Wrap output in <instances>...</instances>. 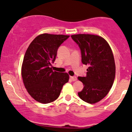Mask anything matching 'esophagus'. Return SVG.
<instances>
[{"mask_svg": "<svg viewBox=\"0 0 132 132\" xmlns=\"http://www.w3.org/2000/svg\"><path fill=\"white\" fill-rule=\"evenodd\" d=\"M70 78H71V80L73 81H76V80H77V78H76V76H70Z\"/></svg>", "mask_w": 132, "mask_h": 132, "instance_id": "esophagus-1", "label": "esophagus"}]
</instances>
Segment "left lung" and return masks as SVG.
<instances>
[{"label":"left lung","instance_id":"left-lung-1","mask_svg":"<svg viewBox=\"0 0 132 132\" xmlns=\"http://www.w3.org/2000/svg\"><path fill=\"white\" fill-rule=\"evenodd\" d=\"M81 50V61L88 65L86 77L78 79L84 87L78 96L89 104L103 99L111 89L115 76V63L108 43L100 36L92 34L71 36Z\"/></svg>","mask_w":132,"mask_h":132}]
</instances>
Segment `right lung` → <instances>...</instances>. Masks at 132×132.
I'll use <instances>...</instances> for the list:
<instances>
[{
	"instance_id": "right-lung-1",
	"label": "right lung",
	"mask_w": 132,
	"mask_h": 132,
	"mask_svg": "<svg viewBox=\"0 0 132 132\" xmlns=\"http://www.w3.org/2000/svg\"><path fill=\"white\" fill-rule=\"evenodd\" d=\"M69 36L43 34L28 47L21 67V76L26 91L36 101L48 104L59 97L64 84L68 82L67 72L53 71L57 48Z\"/></svg>"
}]
</instances>
